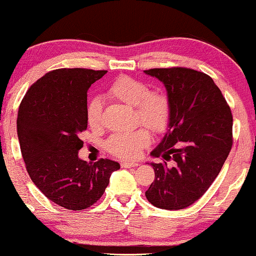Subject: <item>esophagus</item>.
Masks as SVG:
<instances>
[{
  "label": "esophagus",
  "instance_id": "34e87169",
  "mask_svg": "<svg viewBox=\"0 0 256 256\" xmlns=\"http://www.w3.org/2000/svg\"><path fill=\"white\" fill-rule=\"evenodd\" d=\"M120 166L122 168H134L138 166V163H134V162H122Z\"/></svg>",
  "mask_w": 256,
  "mask_h": 256
}]
</instances>
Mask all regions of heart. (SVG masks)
<instances>
[{"mask_svg": "<svg viewBox=\"0 0 256 256\" xmlns=\"http://www.w3.org/2000/svg\"><path fill=\"white\" fill-rule=\"evenodd\" d=\"M108 96L134 108L136 122H140L154 134L166 131L171 117L169 96L162 90H148L146 84L137 79L120 76L108 88ZM87 122L93 130L102 128V106L100 100L93 99L87 105ZM151 143V136L145 128L112 134L106 142V148L113 156L122 160H134Z\"/></svg>", "mask_w": 256, "mask_h": 256, "instance_id": "obj_1", "label": "heart"}]
</instances>
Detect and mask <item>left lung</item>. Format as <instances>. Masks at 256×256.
Instances as JSON below:
<instances>
[{
  "instance_id": "8db88e82",
  "label": "left lung",
  "mask_w": 256,
  "mask_h": 256,
  "mask_svg": "<svg viewBox=\"0 0 256 256\" xmlns=\"http://www.w3.org/2000/svg\"><path fill=\"white\" fill-rule=\"evenodd\" d=\"M144 72L164 84L171 102L168 131L151 151L164 160L151 163L154 180L145 196L157 208L184 209L204 195L232 150L230 108L206 73L184 67Z\"/></svg>"
}]
</instances>
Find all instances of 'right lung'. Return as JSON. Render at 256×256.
<instances>
[{"mask_svg": "<svg viewBox=\"0 0 256 256\" xmlns=\"http://www.w3.org/2000/svg\"><path fill=\"white\" fill-rule=\"evenodd\" d=\"M108 70L59 68L30 86L18 113V137L29 177L40 192L68 210L98 200L119 163L80 160L87 128V90Z\"/></svg>", "mask_w": 256, "mask_h": 256, "instance_id": "obj_1", "label": "right lung"}]
</instances>
